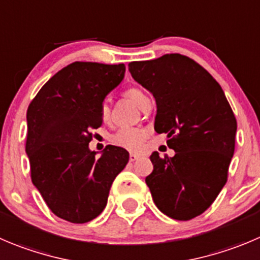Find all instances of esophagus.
<instances>
[{
	"instance_id": "34e87169",
	"label": "esophagus",
	"mask_w": 260,
	"mask_h": 260,
	"mask_svg": "<svg viewBox=\"0 0 260 260\" xmlns=\"http://www.w3.org/2000/svg\"><path fill=\"white\" fill-rule=\"evenodd\" d=\"M140 155L139 154H135V153H130V155H128V159H130V162H134V160L139 159Z\"/></svg>"
}]
</instances>
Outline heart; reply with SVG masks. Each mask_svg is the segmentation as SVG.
<instances>
[{
    "mask_svg": "<svg viewBox=\"0 0 260 260\" xmlns=\"http://www.w3.org/2000/svg\"><path fill=\"white\" fill-rule=\"evenodd\" d=\"M125 95L132 100L135 105L139 108H143V106L149 101V97L145 94L144 91L140 88H128L127 90L125 91ZM111 110L108 105H102L101 107V120L103 122H108L110 120ZM148 133L145 132L144 128L140 127H122L120 130L115 133L111 138V142L115 145L121 148H125L127 150H133V152H137L142 148L143 143L147 139Z\"/></svg>",
    "mask_w": 260,
    "mask_h": 260,
    "instance_id": "b5f03b06",
    "label": "heart"
}]
</instances>
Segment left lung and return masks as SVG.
I'll return each mask as SVG.
<instances>
[{
    "mask_svg": "<svg viewBox=\"0 0 260 260\" xmlns=\"http://www.w3.org/2000/svg\"><path fill=\"white\" fill-rule=\"evenodd\" d=\"M157 103L154 130L167 134L174 157L153 152L145 182L162 213L189 221L206 212L229 176L237 122L216 79L180 53L128 63Z\"/></svg>",
    "mask_w": 260,
    "mask_h": 260,
    "instance_id": "left-lung-1",
    "label": "left lung"
}]
</instances>
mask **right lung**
I'll use <instances>...</instances> for the list:
<instances>
[{
	"instance_id": "right-lung-1",
	"label": "right lung",
	"mask_w": 260,
	"mask_h": 260,
	"mask_svg": "<svg viewBox=\"0 0 260 260\" xmlns=\"http://www.w3.org/2000/svg\"><path fill=\"white\" fill-rule=\"evenodd\" d=\"M125 65L70 63L54 74L26 111L25 150L30 176L48 208L71 223L100 216L111 185L128 162L127 150L89 149L91 130L102 125L103 100L122 81Z\"/></svg>"
}]
</instances>
